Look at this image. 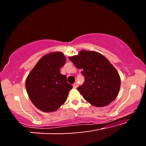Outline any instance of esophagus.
<instances>
[{"label":"esophagus","instance_id":"obj_1","mask_svg":"<svg viewBox=\"0 0 146 146\" xmlns=\"http://www.w3.org/2000/svg\"><path fill=\"white\" fill-rule=\"evenodd\" d=\"M73 87H74V88H76L78 87V84L76 82V83H74L73 84Z\"/></svg>","mask_w":146,"mask_h":146}]
</instances>
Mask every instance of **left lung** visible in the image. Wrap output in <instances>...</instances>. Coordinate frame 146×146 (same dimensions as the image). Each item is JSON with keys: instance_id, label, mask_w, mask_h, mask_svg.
Segmentation results:
<instances>
[{"instance_id": "8db88e82", "label": "left lung", "mask_w": 146, "mask_h": 146, "mask_svg": "<svg viewBox=\"0 0 146 146\" xmlns=\"http://www.w3.org/2000/svg\"><path fill=\"white\" fill-rule=\"evenodd\" d=\"M69 60L82 70L85 82L77 90L88 102L103 107L114 100L120 88V77L106 58L97 52L82 50Z\"/></svg>"}]
</instances>
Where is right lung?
<instances>
[{
  "instance_id": "1",
  "label": "right lung",
  "mask_w": 146,
  "mask_h": 146,
  "mask_svg": "<svg viewBox=\"0 0 146 146\" xmlns=\"http://www.w3.org/2000/svg\"><path fill=\"white\" fill-rule=\"evenodd\" d=\"M66 58L61 52H54L42 57L29 73L26 89L29 98L40 110L52 112L57 110L66 100L72 86L60 68Z\"/></svg>"
}]
</instances>
